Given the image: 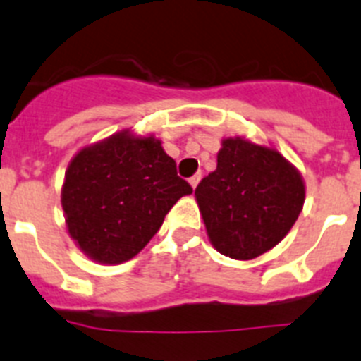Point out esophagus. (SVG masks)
Returning a JSON list of instances; mask_svg holds the SVG:
<instances>
[{"label":"esophagus","mask_w":361,"mask_h":361,"mask_svg":"<svg viewBox=\"0 0 361 361\" xmlns=\"http://www.w3.org/2000/svg\"><path fill=\"white\" fill-rule=\"evenodd\" d=\"M199 180H200V173L193 175V177L190 178V184H191V188H197V184H199Z\"/></svg>","instance_id":"34e87169"}]
</instances>
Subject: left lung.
<instances>
[{
    "mask_svg": "<svg viewBox=\"0 0 361 361\" xmlns=\"http://www.w3.org/2000/svg\"><path fill=\"white\" fill-rule=\"evenodd\" d=\"M208 237L219 253L250 260L275 247L304 206V183L279 152L226 139L216 170L195 188Z\"/></svg>",
    "mask_w": 361,
    "mask_h": 361,
    "instance_id": "obj_1",
    "label": "left lung"
}]
</instances>
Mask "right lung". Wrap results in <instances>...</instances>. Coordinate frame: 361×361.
Listing matches in <instances>:
<instances>
[{
    "instance_id": "obj_1",
    "label": "right lung",
    "mask_w": 361,
    "mask_h": 361,
    "mask_svg": "<svg viewBox=\"0 0 361 361\" xmlns=\"http://www.w3.org/2000/svg\"><path fill=\"white\" fill-rule=\"evenodd\" d=\"M191 191L161 141L123 132L73 157L61 204L79 247L97 262L119 264L152 240L173 204Z\"/></svg>"
}]
</instances>
